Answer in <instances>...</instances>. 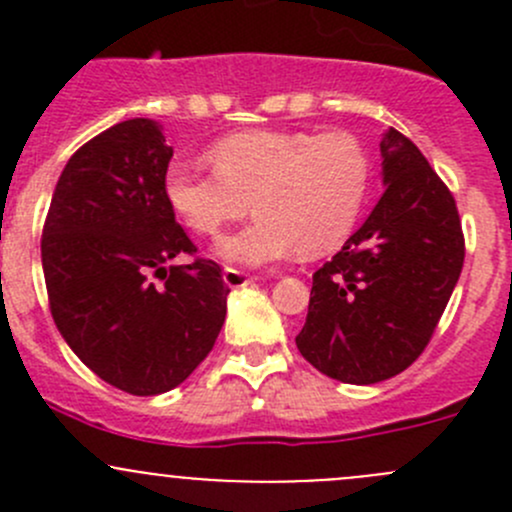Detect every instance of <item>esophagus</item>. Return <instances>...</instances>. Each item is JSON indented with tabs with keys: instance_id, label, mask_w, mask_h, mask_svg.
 Returning <instances> with one entry per match:
<instances>
[{
	"instance_id": "obj_1",
	"label": "esophagus",
	"mask_w": 512,
	"mask_h": 512,
	"mask_svg": "<svg viewBox=\"0 0 512 512\" xmlns=\"http://www.w3.org/2000/svg\"><path fill=\"white\" fill-rule=\"evenodd\" d=\"M223 280H225V285L227 287H245V285H252V282L257 280L255 275H250V272H242V270H237V267H225L223 270Z\"/></svg>"
}]
</instances>
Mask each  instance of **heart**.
<instances>
[{"label":"heart","mask_w":512,"mask_h":512,"mask_svg":"<svg viewBox=\"0 0 512 512\" xmlns=\"http://www.w3.org/2000/svg\"><path fill=\"white\" fill-rule=\"evenodd\" d=\"M210 168L173 160L163 175L170 210L195 235L257 213L220 240V257L267 265L282 257L337 250L356 227L371 185V158L349 131H242L205 151Z\"/></svg>","instance_id":"obj_1"}]
</instances>
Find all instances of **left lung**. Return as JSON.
<instances>
[{"instance_id":"1","label":"left lung","mask_w":512,"mask_h":512,"mask_svg":"<svg viewBox=\"0 0 512 512\" xmlns=\"http://www.w3.org/2000/svg\"><path fill=\"white\" fill-rule=\"evenodd\" d=\"M384 195L366 223L312 277L297 349L344 384L409 369L431 342L463 270L456 200L414 143L389 128L379 143Z\"/></svg>"}]
</instances>
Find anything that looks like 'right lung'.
<instances>
[{"mask_svg": "<svg viewBox=\"0 0 512 512\" xmlns=\"http://www.w3.org/2000/svg\"><path fill=\"white\" fill-rule=\"evenodd\" d=\"M170 158L148 118L98 133L66 163L41 235L61 337L133 396L163 394L193 374L215 347L230 294L218 262L168 267L198 252L163 195Z\"/></svg>", "mask_w": 512, "mask_h": 512, "instance_id": "1", "label": "right lung"}]
</instances>
